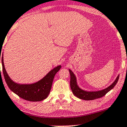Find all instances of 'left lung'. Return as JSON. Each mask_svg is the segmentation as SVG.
<instances>
[{"label":"left lung","mask_w":127,"mask_h":127,"mask_svg":"<svg viewBox=\"0 0 127 127\" xmlns=\"http://www.w3.org/2000/svg\"><path fill=\"white\" fill-rule=\"evenodd\" d=\"M68 71H69L70 75V88L73 94L78 98L84 100H95V99L101 98L103 96L106 95L109 91H110L116 85L119 78V75H118L114 82L106 88L96 91H88L82 90L79 87L78 83H77L76 77L75 74L70 69H68Z\"/></svg>","instance_id":"obj_1"}]
</instances>
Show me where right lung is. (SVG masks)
<instances>
[{"mask_svg":"<svg viewBox=\"0 0 127 127\" xmlns=\"http://www.w3.org/2000/svg\"><path fill=\"white\" fill-rule=\"evenodd\" d=\"M1 51L0 49V55H1ZM3 56V54L2 57L0 56V60H2L3 73L6 82L11 91L21 98L30 101H40L48 97L50 93L55 74L62 67L60 65L52 69L37 82L30 84H20L14 82L9 76L4 65Z\"/></svg>","mask_w":127,"mask_h":127,"instance_id":"right-lung-1","label":"right lung"}]
</instances>
